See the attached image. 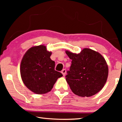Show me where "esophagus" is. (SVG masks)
<instances>
[{"label":"esophagus","mask_w":122,"mask_h":122,"mask_svg":"<svg viewBox=\"0 0 122 122\" xmlns=\"http://www.w3.org/2000/svg\"><path fill=\"white\" fill-rule=\"evenodd\" d=\"M61 73L62 74V75L63 76H65L66 75V70L65 69H63L62 71H61Z\"/></svg>","instance_id":"obj_1"}]
</instances>
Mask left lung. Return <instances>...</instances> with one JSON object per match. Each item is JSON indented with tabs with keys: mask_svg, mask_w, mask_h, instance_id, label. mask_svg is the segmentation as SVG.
I'll use <instances>...</instances> for the list:
<instances>
[{
	"mask_svg": "<svg viewBox=\"0 0 122 122\" xmlns=\"http://www.w3.org/2000/svg\"><path fill=\"white\" fill-rule=\"evenodd\" d=\"M66 53L71 65L66 80L73 92L81 97L94 95L102 89L108 76V67L100 53L84 48L79 54Z\"/></svg>",
	"mask_w": 122,
	"mask_h": 122,
	"instance_id": "8db88e82",
	"label": "left lung"
}]
</instances>
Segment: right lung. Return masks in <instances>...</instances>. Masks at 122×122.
Here are the masks:
<instances>
[{"mask_svg":"<svg viewBox=\"0 0 122 122\" xmlns=\"http://www.w3.org/2000/svg\"><path fill=\"white\" fill-rule=\"evenodd\" d=\"M51 53L46 46L32 47L25 54L20 65V74L25 85L34 93L50 92L57 78L62 74L55 71V62L50 58Z\"/></svg>","mask_w":122,"mask_h":122,"instance_id":"add662e5","label":"right lung"}]
</instances>
